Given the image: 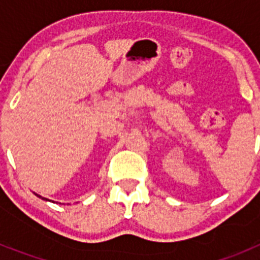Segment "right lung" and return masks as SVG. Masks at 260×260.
Listing matches in <instances>:
<instances>
[{"mask_svg": "<svg viewBox=\"0 0 260 260\" xmlns=\"http://www.w3.org/2000/svg\"><path fill=\"white\" fill-rule=\"evenodd\" d=\"M38 197H40V195H38ZM40 198H41V197H40Z\"/></svg>", "mask_w": 260, "mask_h": 260, "instance_id": "add662e5", "label": "right lung"}]
</instances>
